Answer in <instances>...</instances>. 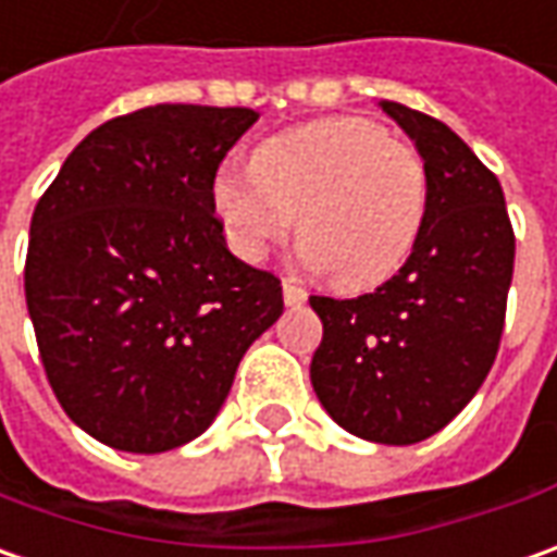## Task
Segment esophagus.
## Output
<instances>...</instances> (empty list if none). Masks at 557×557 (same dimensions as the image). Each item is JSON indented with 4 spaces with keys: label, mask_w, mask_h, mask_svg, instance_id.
<instances>
[{
    "label": "esophagus",
    "mask_w": 557,
    "mask_h": 557,
    "mask_svg": "<svg viewBox=\"0 0 557 557\" xmlns=\"http://www.w3.org/2000/svg\"><path fill=\"white\" fill-rule=\"evenodd\" d=\"M282 294H285V304L287 306H300L309 297L304 290V285L294 278V275H287V278H282Z\"/></svg>",
    "instance_id": "34e87169"
}]
</instances>
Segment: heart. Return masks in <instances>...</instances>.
<instances>
[{
  "mask_svg": "<svg viewBox=\"0 0 557 557\" xmlns=\"http://www.w3.org/2000/svg\"><path fill=\"white\" fill-rule=\"evenodd\" d=\"M251 165L220 168L211 186L238 257L263 260L300 214V257L339 287H374L405 267L429 205L410 144L364 119H324L263 140Z\"/></svg>",
  "mask_w": 557,
  "mask_h": 557,
  "instance_id": "heart-1",
  "label": "heart"
}]
</instances>
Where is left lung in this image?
Instances as JSON below:
<instances>
[{
  "mask_svg": "<svg viewBox=\"0 0 557 557\" xmlns=\"http://www.w3.org/2000/svg\"><path fill=\"white\" fill-rule=\"evenodd\" d=\"M426 162V220L374 294L309 297L322 343L309 376L334 423L364 442L417 444L444 429L494 364L512 285L503 186L444 122L383 100Z\"/></svg>",
  "mask_w": 557,
  "mask_h": 557,
  "instance_id": "1",
  "label": "left lung"
}]
</instances>
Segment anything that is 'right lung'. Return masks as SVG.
<instances>
[{"mask_svg":"<svg viewBox=\"0 0 557 557\" xmlns=\"http://www.w3.org/2000/svg\"><path fill=\"white\" fill-rule=\"evenodd\" d=\"M248 107L159 103L78 144L29 223L24 290L66 417L128 454L199 438L282 315V282L238 260L211 186Z\"/></svg>","mask_w":557,"mask_h":557,"instance_id":"1","label":"right lung"}]
</instances>
